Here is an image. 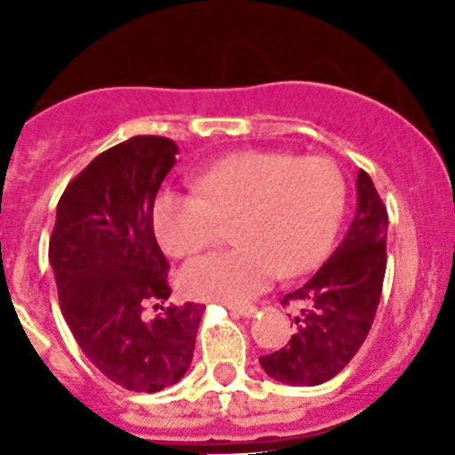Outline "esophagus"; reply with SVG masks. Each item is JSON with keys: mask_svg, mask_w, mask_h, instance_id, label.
Returning <instances> with one entry per match:
<instances>
[{"mask_svg": "<svg viewBox=\"0 0 455 455\" xmlns=\"http://www.w3.org/2000/svg\"><path fill=\"white\" fill-rule=\"evenodd\" d=\"M228 310L240 316H253L257 308L253 304H228Z\"/></svg>", "mask_w": 455, "mask_h": 455, "instance_id": "obj_1", "label": "esophagus"}]
</instances>
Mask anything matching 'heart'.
<instances>
[{"label":"heart","mask_w":455,"mask_h":455,"mask_svg":"<svg viewBox=\"0 0 455 455\" xmlns=\"http://www.w3.org/2000/svg\"><path fill=\"white\" fill-rule=\"evenodd\" d=\"M198 191H164L154 231L164 253L191 257L233 222L237 249L206 255L180 270L196 299L246 301L275 277L313 270L332 246L346 209V178L328 158L244 151L202 172Z\"/></svg>","instance_id":"b5f03b06"}]
</instances>
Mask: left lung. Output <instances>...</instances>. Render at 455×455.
<instances>
[{"instance_id": "left-lung-1", "label": "left lung", "mask_w": 455, "mask_h": 455, "mask_svg": "<svg viewBox=\"0 0 455 455\" xmlns=\"http://www.w3.org/2000/svg\"><path fill=\"white\" fill-rule=\"evenodd\" d=\"M387 209L368 173L356 178V215L330 259L282 304H295V334L282 350L259 356L286 385L313 387L337 376L368 337L387 266Z\"/></svg>"}]
</instances>
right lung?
<instances>
[{"label": "right lung", "instance_id": "obj_1", "mask_svg": "<svg viewBox=\"0 0 455 455\" xmlns=\"http://www.w3.org/2000/svg\"><path fill=\"white\" fill-rule=\"evenodd\" d=\"M178 145L134 136L72 178L57 204L48 257L61 313L84 355L130 392L178 383L194 359L202 304H147L172 295L169 261L154 235V202Z\"/></svg>", "mask_w": 455, "mask_h": 455}]
</instances>
